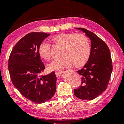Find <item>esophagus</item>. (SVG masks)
I'll use <instances>...</instances> for the list:
<instances>
[{"label":"esophagus","mask_w":124,"mask_h":124,"mask_svg":"<svg viewBox=\"0 0 124 124\" xmlns=\"http://www.w3.org/2000/svg\"><path fill=\"white\" fill-rule=\"evenodd\" d=\"M61 74H62V71H57V72H56L55 74H56V76L57 78H59L60 76L61 75Z\"/></svg>","instance_id":"1"}]
</instances>
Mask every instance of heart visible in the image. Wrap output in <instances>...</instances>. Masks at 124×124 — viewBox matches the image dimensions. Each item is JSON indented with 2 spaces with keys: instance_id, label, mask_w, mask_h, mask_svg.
Returning a JSON list of instances; mask_svg holds the SVG:
<instances>
[{
  "instance_id": "b5f03b06",
  "label": "heart",
  "mask_w": 124,
  "mask_h": 124,
  "mask_svg": "<svg viewBox=\"0 0 124 124\" xmlns=\"http://www.w3.org/2000/svg\"><path fill=\"white\" fill-rule=\"evenodd\" d=\"M51 40L56 46L62 47L61 56L62 57L53 61L47 65L48 71L61 70L72 64L75 67H81L88 61L91 49L89 40L85 35L62 32L54 36ZM38 53L42 59L50 60V45L46 42H42L38 49Z\"/></svg>"
}]
</instances>
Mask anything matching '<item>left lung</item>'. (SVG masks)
Returning <instances> with one entry per match:
<instances>
[{
  "instance_id": "1",
  "label": "left lung",
  "mask_w": 124,
  "mask_h": 124,
  "mask_svg": "<svg viewBox=\"0 0 124 124\" xmlns=\"http://www.w3.org/2000/svg\"><path fill=\"white\" fill-rule=\"evenodd\" d=\"M91 40V53L88 61L77 71L81 75V85L74 90V95L83 100H92L107 89L113 65L107 45L95 33L78 28Z\"/></svg>"
}]
</instances>
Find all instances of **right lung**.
Instances as JSON below:
<instances>
[{"label": "right lung", "mask_w": 124, "mask_h": 124, "mask_svg": "<svg viewBox=\"0 0 124 124\" xmlns=\"http://www.w3.org/2000/svg\"><path fill=\"white\" fill-rule=\"evenodd\" d=\"M50 33H29L12 49L8 68L12 84L22 95L36 103L48 101L54 95L56 76L54 71L41 75L45 66L38 53L39 44Z\"/></svg>", "instance_id": "obj_1"}]
</instances>
